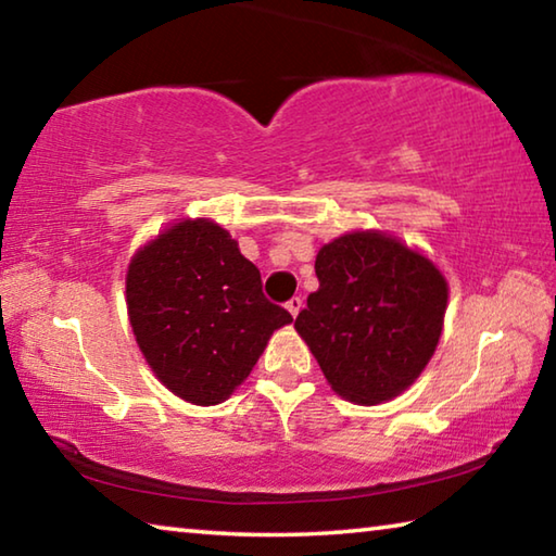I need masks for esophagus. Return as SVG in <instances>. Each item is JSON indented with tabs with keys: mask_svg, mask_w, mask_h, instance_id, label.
<instances>
[{
	"mask_svg": "<svg viewBox=\"0 0 556 556\" xmlns=\"http://www.w3.org/2000/svg\"><path fill=\"white\" fill-rule=\"evenodd\" d=\"M301 306H304V299H301V296H291V299L287 301V312H289L291 316H296V314L301 312Z\"/></svg>",
	"mask_w": 556,
	"mask_h": 556,
	"instance_id": "1",
	"label": "esophagus"
}]
</instances>
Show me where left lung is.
<instances>
[{
    "label": "left lung",
    "mask_w": 556,
    "mask_h": 556,
    "mask_svg": "<svg viewBox=\"0 0 556 556\" xmlns=\"http://www.w3.org/2000/svg\"><path fill=\"white\" fill-rule=\"evenodd\" d=\"M318 291L294 328L328 384L357 404L397 397L427 368L448 287L434 262L382 232H348L316 255Z\"/></svg>",
    "instance_id": "1"
}]
</instances>
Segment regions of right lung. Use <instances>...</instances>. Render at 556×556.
I'll use <instances>...</instances> for the list:
<instances>
[{"label": "right lung", "mask_w": 556, "mask_h": 556, "mask_svg": "<svg viewBox=\"0 0 556 556\" xmlns=\"http://www.w3.org/2000/svg\"><path fill=\"white\" fill-rule=\"evenodd\" d=\"M127 312L156 378L203 407L228 400L269 336L291 324L230 232L205 218L172 225L131 257Z\"/></svg>", "instance_id": "obj_1"}]
</instances>
